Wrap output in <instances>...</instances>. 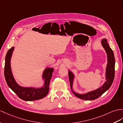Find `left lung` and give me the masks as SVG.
I'll use <instances>...</instances> for the list:
<instances>
[{"instance_id": "left-lung-1", "label": "left lung", "mask_w": 123, "mask_h": 123, "mask_svg": "<svg viewBox=\"0 0 123 123\" xmlns=\"http://www.w3.org/2000/svg\"><path fill=\"white\" fill-rule=\"evenodd\" d=\"M101 45L104 49L105 50L107 54V65L105 69V81L100 87L98 88L89 91L85 93H80L74 91L73 88L74 81L75 78V74L70 70H68V76L69 82L70 85L71 90L73 94L76 97L84 100H93L97 99L101 95H102L104 92H105L111 87L113 82L115 75V57L112 49H111L108 40L106 38H104L101 40Z\"/></svg>"}]
</instances>
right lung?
Instances as JSON below:
<instances>
[{
	"label": "right lung",
	"instance_id": "1",
	"mask_svg": "<svg viewBox=\"0 0 123 123\" xmlns=\"http://www.w3.org/2000/svg\"><path fill=\"white\" fill-rule=\"evenodd\" d=\"M14 47H12L8 50L5 57L4 74L6 81L12 90L22 100L31 101L46 97L49 91V83L52 77L54 68L46 67L43 70L42 80L44 84L41 86H23L19 85L15 80L11 68V59Z\"/></svg>",
	"mask_w": 123,
	"mask_h": 123
}]
</instances>
